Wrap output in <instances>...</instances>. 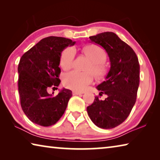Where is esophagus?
<instances>
[{
  "mask_svg": "<svg viewBox=\"0 0 160 160\" xmlns=\"http://www.w3.org/2000/svg\"><path fill=\"white\" fill-rule=\"evenodd\" d=\"M84 92H78V91H72V94L73 95H78V94H82Z\"/></svg>",
  "mask_w": 160,
  "mask_h": 160,
  "instance_id": "34e87169",
  "label": "esophagus"
}]
</instances>
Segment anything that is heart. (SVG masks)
<instances>
[{"label":"heart","mask_w":160,"mask_h":160,"mask_svg":"<svg viewBox=\"0 0 160 160\" xmlns=\"http://www.w3.org/2000/svg\"><path fill=\"white\" fill-rule=\"evenodd\" d=\"M83 53L90 59V63L85 68V72H70L64 75L63 82L66 88L75 91L85 90L89 85L92 82L94 75L102 76L104 72L102 62L106 58L104 49L97 44H90L82 48ZM75 56V51L72 47H67L62 51L60 57V65L65 70L72 68Z\"/></svg>","instance_id":"1"}]
</instances>
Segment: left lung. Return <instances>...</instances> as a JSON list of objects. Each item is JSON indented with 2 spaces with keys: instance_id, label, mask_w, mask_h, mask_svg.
Returning <instances> with one entry per match:
<instances>
[{
  "instance_id": "1",
  "label": "left lung",
  "mask_w": 160,
  "mask_h": 160,
  "mask_svg": "<svg viewBox=\"0 0 160 160\" xmlns=\"http://www.w3.org/2000/svg\"><path fill=\"white\" fill-rule=\"evenodd\" d=\"M90 39L106 50L111 67L106 80L97 87L99 95L105 94L107 97L102 100L96 96L87 111L97 126L111 129L128 118L136 101L140 82L138 58L132 48L113 32H102Z\"/></svg>"
}]
</instances>
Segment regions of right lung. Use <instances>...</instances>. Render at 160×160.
Segmentation results:
<instances>
[{"instance_id":"obj_1","label":"right lung","mask_w":160,"mask_h":160,"mask_svg":"<svg viewBox=\"0 0 160 160\" xmlns=\"http://www.w3.org/2000/svg\"><path fill=\"white\" fill-rule=\"evenodd\" d=\"M75 42L59 37L42 39L22 56L18 65V91L24 113L32 122L42 126L54 125L61 118L72 97L63 88L56 96L48 94L61 82V53Z\"/></svg>"}]
</instances>
